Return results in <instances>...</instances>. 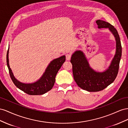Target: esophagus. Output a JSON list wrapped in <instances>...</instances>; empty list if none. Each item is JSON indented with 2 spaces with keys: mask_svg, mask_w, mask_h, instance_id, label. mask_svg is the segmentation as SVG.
I'll return each instance as SVG.
<instances>
[{
  "mask_svg": "<svg viewBox=\"0 0 128 128\" xmlns=\"http://www.w3.org/2000/svg\"><path fill=\"white\" fill-rule=\"evenodd\" d=\"M71 55L70 54H66V60H71Z\"/></svg>",
  "mask_w": 128,
  "mask_h": 128,
  "instance_id": "34e87169",
  "label": "esophagus"
}]
</instances>
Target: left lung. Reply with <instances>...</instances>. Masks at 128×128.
I'll return each instance as SVG.
<instances>
[{
  "mask_svg": "<svg viewBox=\"0 0 128 128\" xmlns=\"http://www.w3.org/2000/svg\"><path fill=\"white\" fill-rule=\"evenodd\" d=\"M98 28H108L116 40V52L110 66L104 72H96L90 66L85 54L81 50H76L72 54L71 63L72 72L76 84L80 88L88 92L103 90L113 82L118 75L120 62L122 56V46L118 32L109 23L101 20H96Z\"/></svg>",
  "mask_w": 128,
  "mask_h": 128,
  "instance_id": "obj_1",
  "label": "left lung"
}]
</instances>
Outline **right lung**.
<instances>
[{
  "label": "right lung",
  "mask_w": 128,
  "mask_h": 128,
  "mask_svg": "<svg viewBox=\"0 0 128 128\" xmlns=\"http://www.w3.org/2000/svg\"><path fill=\"white\" fill-rule=\"evenodd\" d=\"M8 52L9 50L7 52L6 62L10 78L18 88L24 93L32 96L42 95L52 89L55 82V78L57 72L65 61V56H62L54 60L48 65L44 73L38 80L33 83L25 84L19 82L14 77L12 70L10 67Z\"/></svg>",
  "instance_id": "1"
}]
</instances>
